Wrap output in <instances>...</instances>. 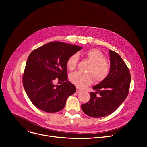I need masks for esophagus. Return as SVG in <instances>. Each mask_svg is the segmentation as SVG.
Instances as JSON below:
<instances>
[{"label": "esophagus", "mask_w": 147, "mask_h": 147, "mask_svg": "<svg viewBox=\"0 0 147 147\" xmlns=\"http://www.w3.org/2000/svg\"><path fill=\"white\" fill-rule=\"evenodd\" d=\"M81 92H82V90L80 89L79 88H78V87L76 88V93H80Z\"/></svg>", "instance_id": "esophagus-1"}]
</instances>
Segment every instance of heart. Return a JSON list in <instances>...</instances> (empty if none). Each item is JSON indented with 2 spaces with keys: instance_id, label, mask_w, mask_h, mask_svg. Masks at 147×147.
Instances as JSON below:
<instances>
[{
  "instance_id": "1",
  "label": "heart",
  "mask_w": 147,
  "mask_h": 147,
  "mask_svg": "<svg viewBox=\"0 0 147 147\" xmlns=\"http://www.w3.org/2000/svg\"><path fill=\"white\" fill-rule=\"evenodd\" d=\"M83 54L91 62L87 70L88 73L83 74L76 71L71 73L69 76L70 82L80 88L90 84L93 82V77L96 82L103 80L108 75L110 70L109 65L106 62L104 54L98 49H90L84 51ZM79 56L77 54H74L68 57L66 63L68 69L74 70L79 62Z\"/></svg>"
}]
</instances>
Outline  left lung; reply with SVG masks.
<instances>
[{"label": "left lung", "mask_w": 147, "mask_h": 147, "mask_svg": "<svg viewBox=\"0 0 147 147\" xmlns=\"http://www.w3.org/2000/svg\"><path fill=\"white\" fill-rule=\"evenodd\" d=\"M111 67L109 73L100 83L93 87L96 92L90 93L91 98L82 105V109L87 115L102 118L115 111L128 94L131 74L120 55L109 50ZM100 96L97 97L96 93Z\"/></svg>", "instance_id": "left-lung-1"}]
</instances>
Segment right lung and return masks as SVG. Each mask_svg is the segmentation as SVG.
I'll return each mask as SVG.
<instances>
[{
    "label": "right lung",
    "instance_id": "add662e5",
    "mask_svg": "<svg viewBox=\"0 0 147 147\" xmlns=\"http://www.w3.org/2000/svg\"><path fill=\"white\" fill-rule=\"evenodd\" d=\"M82 47L59 41L39 47L29 54L22 77L23 86L29 99L37 108L54 113L62 110L67 99L76 90L67 80V60ZM55 79L63 82L54 85Z\"/></svg>",
    "mask_w": 147,
    "mask_h": 147
}]
</instances>
